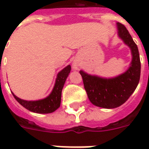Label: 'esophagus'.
<instances>
[{
    "label": "esophagus",
    "mask_w": 149,
    "mask_h": 149,
    "mask_svg": "<svg viewBox=\"0 0 149 149\" xmlns=\"http://www.w3.org/2000/svg\"><path fill=\"white\" fill-rule=\"evenodd\" d=\"M74 68H76V67H75V65H74Z\"/></svg>",
    "instance_id": "esophagus-1"
}]
</instances>
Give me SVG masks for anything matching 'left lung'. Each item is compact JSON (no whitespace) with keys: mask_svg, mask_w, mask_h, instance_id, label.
<instances>
[{"mask_svg":"<svg viewBox=\"0 0 149 149\" xmlns=\"http://www.w3.org/2000/svg\"><path fill=\"white\" fill-rule=\"evenodd\" d=\"M117 28L118 36L132 52V62L128 70L113 79H104L79 71L89 101L94 105L104 109H114L124 104L134 92L140 79L141 63L138 46L123 24L118 22Z\"/></svg>","mask_w":149,"mask_h":149,"instance_id":"obj_1","label":"left lung"}]
</instances>
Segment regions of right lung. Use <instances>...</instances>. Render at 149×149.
Here are the masks:
<instances>
[{
  "label": "right lung",
  "instance_id": "obj_1",
  "mask_svg": "<svg viewBox=\"0 0 149 149\" xmlns=\"http://www.w3.org/2000/svg\"><path fill=\"white\" fill-rule=\"evenodd\" d=\"M70 70H71V66L68 65L58 74L54 89L52 90L51 94L45 99L37 100V101H27V100H21L13 94L15 99L17 100V102L20 104L25 107L26 109L34 113H49L55 111L60 106L62 89L65 83L66 79L70 72Z\"/></svg>",
  "mask_w": 149,
  "mask_h": 149
}]
</instances>
